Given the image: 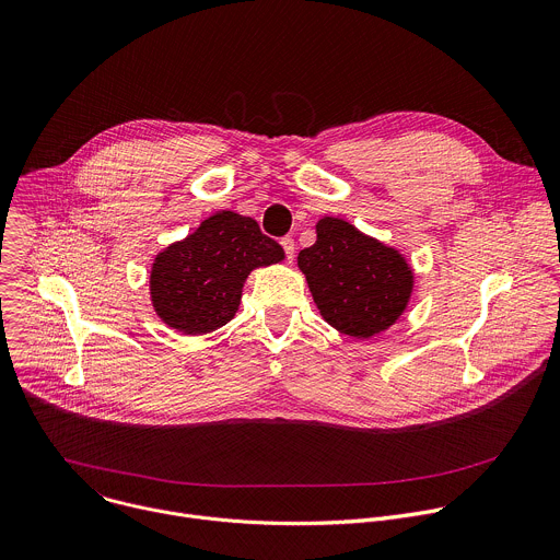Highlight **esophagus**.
<instances>
[{
    "label": "esophagus",
    "instance_id": "obj_1",
    "mask_svg": "<svg viewBox=\"0 0 560 560\" xmlns=\"http://www.w3.org/2000/svg\"><path fill=\"white\" fill-rule=\"evenodd\" d=\"M281 248L285 250L288 261H292V259H294V240H292V237H283V240H281Z\"/></svg>",
    "mask_w": 560,
    "mask_h": 560
}]
</instances>
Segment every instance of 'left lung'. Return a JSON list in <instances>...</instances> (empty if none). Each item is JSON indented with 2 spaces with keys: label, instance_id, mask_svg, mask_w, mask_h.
Wrapping results in <instances>:
<instances>
[{
  "label": "left lung",
  "instance_id": "left-lung-1",
  "mask_svg": "<svg viewBox=\"0 0 560 560\" xmlns=\"http://www.w3.org/2000/svg\"><path fill=\"white\" fill-rule=\"evenodd\" d=\"M296 264L320 316L360 340L400 320L416 288L413 268L398 248L334 215L316 222V242Z\"/></svg>",
  "mask_w": 560,
  "mask_h": 560
}]
</instances>
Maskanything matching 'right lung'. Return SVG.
Returning a JSON list of instances; mask_svg holds the SVG:
<instances>
[{"label":"right lung","instance_id":"1","mask_svg":"<svg viewBox=\"0 0 560 560\" xmlns=\"http://www.w3.org/2000/svg\"><path fill=\"white\" fill-rule=\"evenodd\" d=\"M283 259V248L253 218L218 211L155 255L149 272L151 305L179 334L215 331L237 314L248 275Z\"/></svg>","mask_w":560,"mask_h":560}]
</instances>
